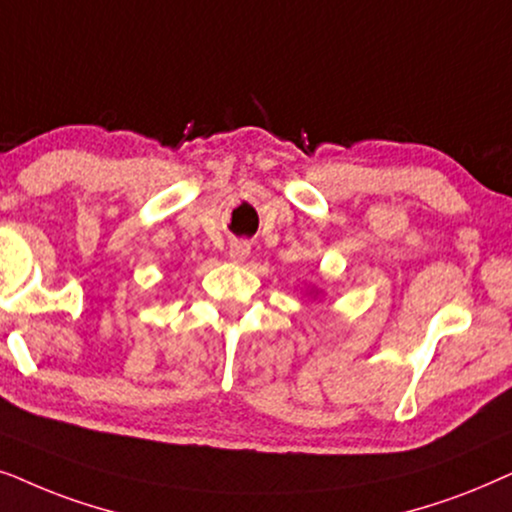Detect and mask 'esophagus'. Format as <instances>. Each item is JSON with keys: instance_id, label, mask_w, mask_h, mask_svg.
<instances>
[{"instance_id": "34e87169", "label": "esophagus", "mask_w": 512, "mask_h": 512, "mask_svg": "<svg viewBox=\"0 0 512 512\" xmlns=\"http://www.w3.org/2000/svg\"><path fill=\"white\" fill-rule=\"evenodd\" d=\"M250 255V245L245 241H234L229 245V257L234 262H243Z\"/></svg>"}]
</instances>
